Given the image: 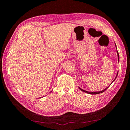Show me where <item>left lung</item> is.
Segmentation results:
<instances>
[{
	"mask_svg": "<svg viewBox=\"0 0 130 130\" xmlns=\"http://www.w3.org/2000/svg\"><path fill=\"white\" fill-rule=\"evenodd\" d=\"M117 53H118V61H119V53H118V51H117ZM118 74V73H117V75H116V77H117ZM116 78H115V79H116ZM114 80H113V81H114ZM113 81H112V82H113ZM108 87H107V88H105V89L103 90V91H100V92H88V91H85V90H83V89H82L81 88H80V89L82 91L86 92V93H89V94H99V93H102V92H104V91H105V90H106V89H107Z\"/></svg>",
	"mask_w": 130,
	"mask_h": 130,
	"instance_id": "8db88e82",
	"label": "left lung"
}]
</instances>
